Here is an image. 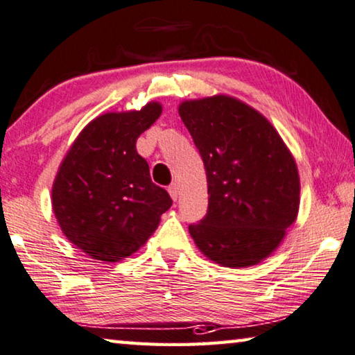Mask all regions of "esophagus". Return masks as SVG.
Wrapping results in <instances>:
<instances>
[{
    "label": "esophagus",
    "instance_id": "34e87169",
    "mask_svg": "<svg viewBox=\"0 0 355 355\" xmlns=\"http://www.w3.org/2000/svg\"><path fill=\"white\" fill-rule=\"evenodd\" d=\"M168 194H171V198L173 199V200H177L178 199V187H177V183H172L171 187H168Z\"/></svg>",
    "mask_w": 355,
    "mask_h": 355
}]
</instances>
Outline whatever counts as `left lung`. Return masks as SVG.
<instances>
[{
  "label": "left lung",
  "mask_w": 355,
  "mask_h": 355,
  "mask_svg": "<svg viewBox=\"0 0 355 355\" xmlns=\"http://www.w3.org/2000/svg\"><path fill=\"white\" fill-rule=\"evenodd\" d=\"M178 114L205 166L208 210L189 234L224 267L256 266L278 248L300 205L294 156L266 116L241 101H184Z\"/></svg>",
  "instance_id": "obj_1"
}]
</instances>
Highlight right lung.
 Wrapping results in <instances>:
<instances>
[{"instance_id": "obj_1", "label": "right lung", "mask_w": 355, "mask_h": 355, "mask_svg": "<svg viewBox=\"0 0 355 355\" xmlns=\"http://www.w3.org/2000/svg\"><path fill=\"white\" fill-rule=\"evenodd\" d=\"M159 103L110 112L83 128L58 168L52 207L63 234L78 250L104 262L136 252L172 205L137 153L140 134L159 118Z\"/></svg>"}]
</instances>
